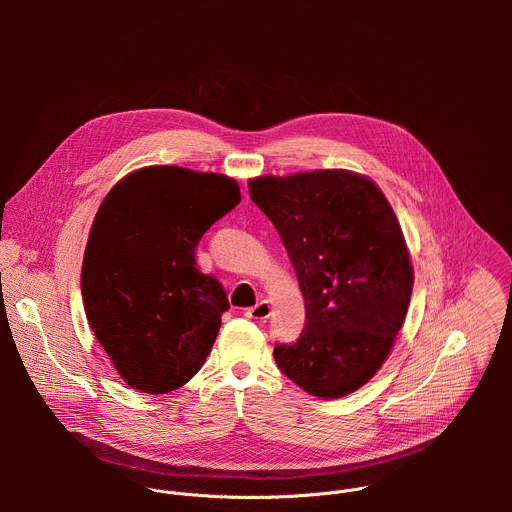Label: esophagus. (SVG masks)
Wrapping results in <instances>:
<instances>
[{
	"label": "esophagus",
	"instance_id": "esophagus-1",
	"mask_svg": "<svg viewBox=\"0 0 512 512\" xmlns=\"http://www.w3.org/2000/svg\"><path fill=\"white\" fill-rule=\"evenodd\" d=\"M245 314H247V318H253V320H267L269 314H271V306H269V302L261 300V302H257L255 306L247 308Z\"/></svg>",
	"mask_w": 512,
	"mask_h": 512
}]
</instances>
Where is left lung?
<instances>
[{"label":"left lung","mask_w":512,"mask_h":512,"mask_svg":"<svg viewBox=\"0 0 512 512\" xmlns=\"http://www.w3.org/2000/svg\"><path fill=\"white\" fill-rule=\"evenodd\" d=\"M296 269L306 326L277 344L281 373L334 399L371 381L403 326L413 269L397 216L369 178L318 170L249 182Z\"/></svg>","instance_id":"obj_1"}]
</instances>
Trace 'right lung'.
Listing matches in <instances>:
<instances>
[{
    "instance_id": "right-lung-1",
    "label": "right lung",
    "mask_w": 512,
    "mask_h": 512,
    "mask_svg": "<svg viewBox=\"0 0 512 512\" xmlns=\"http://www.w3.org/2000/svg\"><path fill=\"white\" fill-rule=\"evenodd\" d=\"M239 202L235 180L178 166L141 168L101 202L81 291L89 326L129 387L170 393L200 371L229 300L196 267V247Z\"/></svg>"
}]
</instances>
